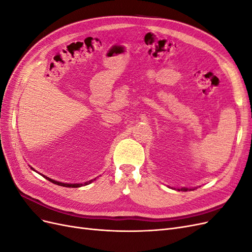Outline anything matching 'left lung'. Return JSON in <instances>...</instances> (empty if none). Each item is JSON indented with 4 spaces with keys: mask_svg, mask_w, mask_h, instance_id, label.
I'll use <instances>...</instances> for the list:
<instances>
[{
    "mask_svg": "<svg viewBox=\"0 0 252 252\" xmlns=\"http://www.w3.org/2000/svg\"><path fill=\"white\" fill-rule=\"evenodd\" d=\"M179 191L180 190H182V191H187V190H193V189H189V188H181V189H178Z\"/></svg>",
    "mask_w": 252,
    "mask_h": 252,
    "instance_id": "obj_1",
    "label": "left lung"
}]
</instances>
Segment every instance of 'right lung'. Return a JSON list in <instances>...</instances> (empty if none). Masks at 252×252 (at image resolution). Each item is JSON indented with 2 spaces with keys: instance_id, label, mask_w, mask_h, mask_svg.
<instances>
[{
  "instance_id": "right-lung-1",
  "label": "right lung",
  "mask_w": 252,
  "mask_h": 252,
  "mask_svg": "<svg viewBox=\"0 0 252 252\" xmlns=\"http://www.w3.org/2000/svg\"><path fill=\"white\" fill-rule=\"evenodd\" d=\"M32 169H33L32 167ZM33 170H34V169H33ZM43 177L46 178L48 181H50L51 183H53V184H57V185H59V186H63V187H71V188H78V187H81V186H83V185H88V184H90L91 182H93V180H91V181H89V182L84 183V184H66V183H61V182L52 180V179H50V178H47L46 175H43ZM94 180H95V179H94Z\"/></svg>"
}]
</instances>
